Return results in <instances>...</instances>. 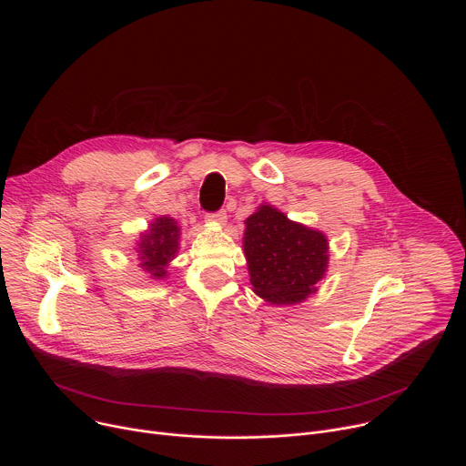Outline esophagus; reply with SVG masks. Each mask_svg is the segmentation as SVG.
<instances>
[{
    "label": "esophagus",
    "mask_w": 466,
    "mask_h": 466,
    "mask_svg": "<svg viewBox=\"0 0 466 466\" xmlns=\"http://www.w3.org/2000/svg\"><path fill=\"white\" fill-rule=\"evenodd\" d=\"M207 221L216 223V225H225L227 223V214H225V210H219V212H214V214H207Z\"/></svg>",
    "instance_id": "1"
}]
</instances>
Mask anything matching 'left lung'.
I'll return each instance as SVG.
<instances>
[{
	"mask_svg": "<svg viewBox=\"0 0 466 466\" xmlns=\"http://www.w3.org/2000/svg\"><path fill=\"white\" fill-rule=\"evenodd\" d=\"M243 250L254 293L271 304L304 300L328 268L326 236L289 221L271 205L247 218Z\"/></svg>",
	"mask_w": 466,
	"mask_h": 466,
	"instance_id": "1",
	"label": "left lung"
}]
</instances>
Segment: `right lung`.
I'll use <instances>...</instances> for the list:
<instances>
[{
	"label": "right lung",
	"instance_id": "1",
	"mask_svg": "<svg viewBox=\"0 0 466 466\" xmlns=\"http://www.w3.org/2000/svg\"><path fill=\"white\" fill-rule=\"evenodd\" d=\"M178 239L180 228L177 221L167 216L155 218L149 225V230L140 236V265L151 279L162 280L167 277V265L178 250Z\"/></svg>",
	"mask_w": 466,
	"mask_h": 466
}]
</instances>
